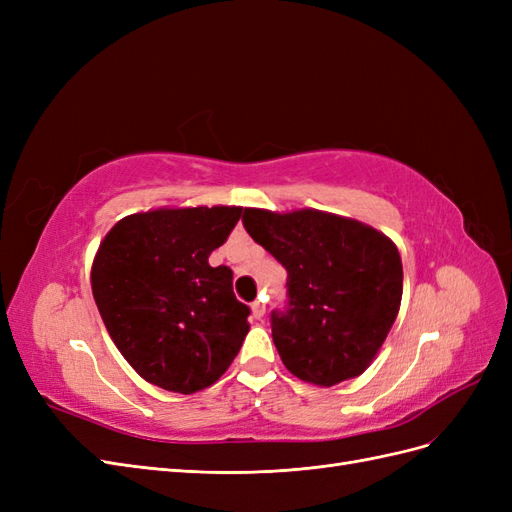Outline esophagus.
Returning a JSON list of instances; mask_svg holds the SVG:
<instances>
[{"label": "esophagus", "mask_w": 512, "mask_h": 512, "mask_svg": "<svg viewBox=\"0 0 512 512\" xmlns=\"http://www.w3.org/2000/svg\"><path fill=\"white\" fill-rule=\"evenodd\" d=\"M265 312H267L265 301H254V303H252V314H254L256 320H262V316H265Z\"/></svg>", "instance_id": "obj_1"}]
</instances>
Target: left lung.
<instances>
[{
	"instance_id": "1",
	"label": "left lung",
	"mask_w": 512,
	"mask_h": 512,
	"mask_svg": "<svg viewBox=\"0 0 512 512\" xmlns=\"http://www.w3.org/2000/svg\"><path fill=\"white\" fill-rule=\"evenodd\" d=\"M243 226L288 273L286 312L271 314L286 369L316 386L361 376L399 314L397 245L359 220L318 209H245Z\"/></svg>"
}]
</instances>
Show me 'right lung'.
Here are the masks:
<instances>
[{"label": "right lung", "instance_id": "1", "mask_svg": "<svg viewBox=\"0 0 512 512\" xmlns=\"http://www.w3.org/2000/svg\"><path fill=\"white\" fill-rule=\"evenodd\" d=\"M241 207H162L132 213L102 239L91 290L115 346L164 391L192 395L222 378L250 331L232 271L209 256Z\"/></svg>", "mask_w": 512, "mask_h": 512}]
</instances>
